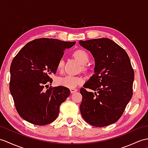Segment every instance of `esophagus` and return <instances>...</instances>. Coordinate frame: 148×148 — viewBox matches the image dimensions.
Returning <instances> with one entry per match:
<instances>
[{"mask_svg": "<svg viewBox=\"0 0 148 148\" xmlns=\"http://www.w3.org/2000/svg\"><path fill=\"white\" fill-rule=\"evenodd\" d=\"M70 91H71V93H74V92H77V90H76V89H75V88H71V89H70Z\"/></svg>", "mask_w": 148, "mask_h": 148, "instance_id": "1", "label": "esophagus"}]
</instances>
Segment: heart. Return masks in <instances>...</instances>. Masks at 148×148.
I'll return each mask as SVG.
<instances>
[{"label":"heart","instance_id":"heart-1","mask_svg":"<svg viewBox=\"0 0 148 148\" xmlns=\"http://www.w3.org/2000/svg\"><path fill=\"white\" fill-rule=\"evenodd\" d=\"M73 57L79 62L82 65H86L90 60L88 53L84 50L79 49L74 51ZM64 66V62L62 59H60L57 64V70L59 72L62 71ZM83 79L81 77L73 76V75H66V76L58 78L57 84L61 86L68 88H74L81 84Z\"/></svg>","mask_w":148,"mask_h":148}]
</instances>
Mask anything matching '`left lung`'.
<instances>
[{
	"label": "left lung",
	"mask_w": 148,
	"mask_h": 148,
	"mask_svg": "<svg viewBox=\"0 0 148 148\" xmlns=\"http://www.w3.org/2000/svg\"><path fill=\"white\" fill-rule=\"evenodd\" d=\"M79 45L95 58L94 74L81 88L80 111L92 126H107L122 116L132 97L134 73L124 49L113 40L103 38L80 40ZM89 88L94 91L85 90Z\"/></svg>",
	"instance_id": "1"
}]
</instances>
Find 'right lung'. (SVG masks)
Masks as SVG:
<instances>
[{
	"label": "right lung",
	"instance_id": "add662e5",
	"mask_svg": "<svg viewBox=\"0 0 148 148\" xmlns=\"http://www.w3.org/2000/svg\"><path fill=\"white\" fill-rule=\"evenodd\" d=\"M75 44L54 38L36 39L13 58L9 90L17 112L26 121L44 125L57 118L60 105L70 95L69 89L59 86L45 90L44 87L52 83L50 75L56 73L64 51Z\"/></svg>",
	"mask_w": 148,
	"mask_h": 148
}]
</instances>
